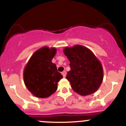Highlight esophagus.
Here are the masks:
<instances>
[{
  "mask_svg": "<svg viewBox=\"0 0 126 126\" xmlns=\"http://www.w3.org/2000/svg\"><path fill=\"white\" fill-rule=\"evenodd\" d=\"M62 75H63V76L64 77V78H65L66 75V72L65 71H64L62 72Z\"/></svg>",
  "mask_w": 126,
  "mask_h": 126,
  "instance_id": "obj_1",
  "label": "esophagus"
}]
</instances>
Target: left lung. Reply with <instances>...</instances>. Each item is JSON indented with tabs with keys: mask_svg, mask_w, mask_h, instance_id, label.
Listing matches in <instances>:
<instances>
[{
	"mask_svg": "<svg viewBox=\"0 0 126 126\" xmlns=\"http://www.w3.org/2000/svg\"><path fill=\"white\" fill-rule=\"evenodd\" d=\"M70 62L66 79L75 92L86 96L95 92L103 79L102 63L90 50L80 45L63 50Z\"/></svg>",
	"mask_w": 126,
	"mask_h": 126,
	"instance_id": "8db88e82",
	"label": "left lung"
}]
</instances>
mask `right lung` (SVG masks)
<instances>
[{
    "mask_svg": "<svg viewBox=\"0 0 126 126\" xmlns=\"http://www.w3.org/2000/svg\"><path fill=\"white\" fill-rule=\"evenodd\" d=\"M57 53L54 47H42L32 54L23 72L27 89L38 98H47L55 92L63 76L52 62Z\"/></svg>",
    "mask_w": 126,
    "mask_h": 126,
    "instance_id": "add662e5",
    "label": "right lung"
}]
</instances>
